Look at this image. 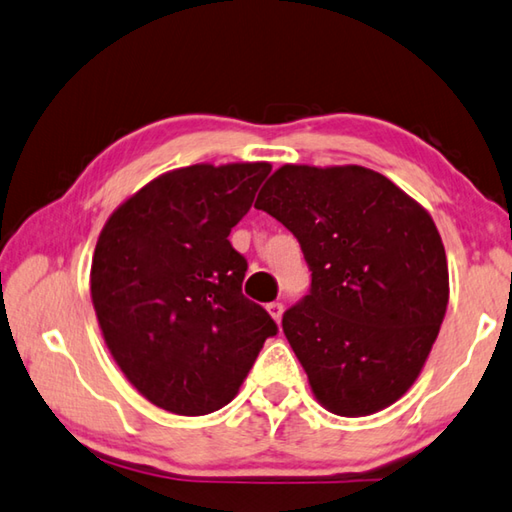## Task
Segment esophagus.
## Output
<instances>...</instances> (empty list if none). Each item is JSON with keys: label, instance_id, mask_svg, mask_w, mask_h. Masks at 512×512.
Instances as JSON below:
<instances>
[{"label": "esophagus", "instance_id": "34e87169", "mask_svg": "<svg viewBox=\"0 0 512 512\" xmlns=\"http://www.w3.org/2000/svg\"><path fill=\"white\" fill-rule=\"evenodd\" d=\"M267 312H269V316L274 318L276 323H281V318H283V305L281 303H269L267 305Z\"/></svg>", "mask_w": 512, "mask_h": 512}]
</instances>
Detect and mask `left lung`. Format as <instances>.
Listing matches in <instances>:
<instances>
[{
	"instance_id": "left-lung-1",
	"label": "left lung",
	"mask_w": 512,
	"mask_h": 512,
	"mask_svg": "<svg viewBox=\"0 0 512 512\" xmlns=\"http://www.w3.org/2000/svg\"><path fill=\"white\" fill-rule=\"evenodd\" d=\"M256 209L301 243L312 289L283 332L316 401L339 417L392 406L417 381L450 296L435 220L392 180L359 165H283Z\"/></svg>"
}]
</instances>
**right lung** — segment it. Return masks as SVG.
<instances>
[{
	"label": "right lung",
	"mask_w": 512,
	"mask_h": 512,
	"mask_svg": "<svg viewBox=\"0 0 512 512\" xmlns=\"http://www.w3.org/2000/svg\"><path fill=\"white\" fill-rule=\"evenodd\" d=\"M269 171V162L167 171L100 231L93 310L113 361L153 406L180 417L227 406L276 334L243 296L247 260L227 240Z\"/></svg>",
	"instance_id": "right-lung-1"
}]
</instances>
